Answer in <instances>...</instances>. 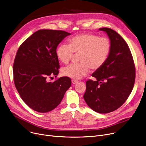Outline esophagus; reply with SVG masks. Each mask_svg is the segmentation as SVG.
I'll return each mask as SVG.
<instances>
[{
    "instance_id": "34e87169",
    "label": "esophagus",
    "mask_w": 146,
    "mask_h": 146,
    "mask_svg": "<svg viewBox=\"0 0 146 146\" xmlns=\"http://www.w3.org/2000/svg\"><path fill=\"white\" fill-rule=\"evenodd\" d=\"M72 83L73 84H76L77 83H78V80H72Z\"/></svg>"
}]
</instances>
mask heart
Wrapping results in <instances>:
<instances>
[{
    "instance_id": "obj_1",
    "label": "heart",
    "mask_w": 146,
    "mask_h": 146,
    "mask_svg": "<svg viewBox=\"0 0 146 146\" xmlns=\"http://www.w3.org/2000/svg\"><path fill=\"white\" fill-rule=\"evenodd\" d=\"M68 44L62 43L56 50L58 59L65 64L72 59L74 53L80 54L79 63L64 67L61 74L72 79H80L87 74L90 68H101L108 58L111 44L108 38L92 34H81L68 40Z\"/></svg>"
}]
</instances>
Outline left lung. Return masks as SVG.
<instances>
[{
	"instance_id": "obj_1",
	"label": "left lung",
	"mask_w": 146,
	"mask_h": 146,
	"mask_svg": "<svg viewBox=\"0 0 146 146\" xmlns=\"http://www.w3.org/2000/svg\"><path fill=\"white\" fill-rule=\"evenodd\" d=\"M108 34L111 50L105 64L88 80L83 98L90 108L101 113L115 111L123 104L133 89L135 68L128 45L114 30L101 28Z\"/></svg>"
}]
</instances>
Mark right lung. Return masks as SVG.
<instances>
[{
	"mask_svg": "<svg viewBox=\"0 0 146 146\" xmlns=\"http://www.w3.org/2000/svg\"><path fill=\"white\" fill-rule=\"evenodd\" d=\"M70 34L60 30H38L18 50L13 66L15 85L22 100L35 111L44 113L56 108L71 86L68 77L49 81L59 72L57 46Z\"/></svg>",
	"mask_w": 146,
	"mask_h": 146,
	"instance_id": "1",
	"label": "right lung"
}]
</instances>
